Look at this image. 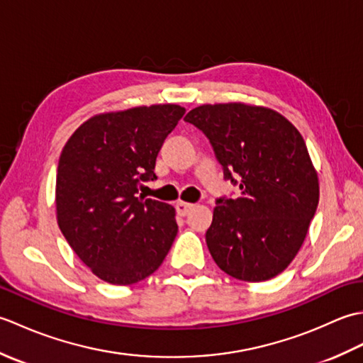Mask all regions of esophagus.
<instances>
[{"label": "esophagus", "instance_id": "obj_1", "mask_svg": "<svg viewBox=\"0 0 363 363\" xmlns=\"http://www.w3.org/2000/svg\"><path fill=\"white\" fill-rule=\"evenodd\" d=\"M195 204H190V203H184V201H179L176 204V211H177V215H181V217H186V215L194 209Z\"/></svg>", "mask_w": 363, "mask_h": 363}]
</instances>
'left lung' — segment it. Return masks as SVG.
<instances>
[{
    "mask_svg": "<svg viewBox=\"0 0 363 363\" xmlns=\"http://www.w3.org/2000/svg\"><path fill=\"white\" fill-rule=\"evenodd\" d=\"M184 120L209 138L226 179L240 177V196L218 199L206 233L215 264L240 281L272 279L303 246L320 199L303 135L279 112L246 103L203 104Z\"/></svg>",
    "mask_w": 363,
    "mask_h": 363,
    "instance_id": "8db88e82",
    "label": "left lung"
}]
</instances>
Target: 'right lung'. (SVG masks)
<instances>
[{
	"label": "right lung",
	"mask_w": 363,
	"mask_h": 363,
	"mask_svg": "<svg viewBox=\"0 0 363 363\" xmlns=\"http://www.w3.org/2000/svg\"><path fill=\"white\" fill-rule=\"evenodd\" d=\"M186 109L137 106L90 117L59 157L56 217L90 272L112 285L143 281L162 265L177 234L172 204L137 196L162 143Z\"/></svg>",
	"instance_id": "1"
}]
</instances>
